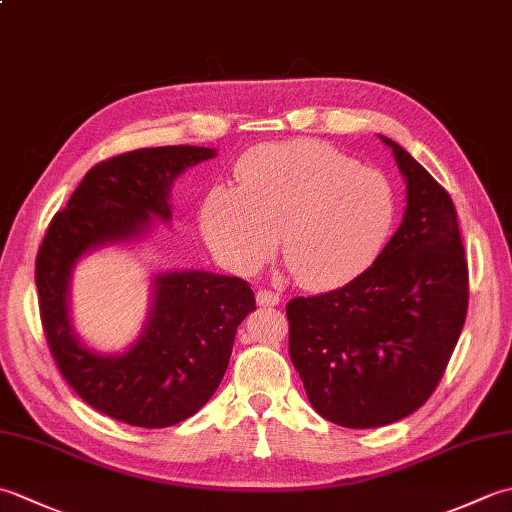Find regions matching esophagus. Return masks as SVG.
<instances>
[{"label": "esophagus", "instance_id": "34e87169", "mask_svg": "<svg viewBox=\"0 0 512 512\" xmlns=\"http://www.w3.org/2000/svg\"><path fill=\"white\" fill-rule=\"evenodd\" d=\"M279 301H281V297L277 295V292H273V290H257V303L259 306H279Z\"/></svg>", "mask_w": 512, "mask_h": 512}]
</instances>
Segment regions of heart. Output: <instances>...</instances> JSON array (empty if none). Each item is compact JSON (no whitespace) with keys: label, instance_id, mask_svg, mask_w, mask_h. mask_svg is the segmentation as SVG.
Returning a JSON list of instances; mask_svg holds the SVG:
<instances>
[{"label":"heart","instance_id":"heart-1","mask_svg":"<svg viewBox=\"0 0 512 512\" xmlns=\"http://www.w3.org/2000/svg\"><path fill=\"white\" fill-rule=\"evenodd\" d=\"M239 187L202 202V233L217 259L253 275L279 246L310 290L350 284L383 255L398 198L383 171L358 167L319 140L262 145L239 160Z\"/></svg>","mask_w":512,"mask_h":512}]
</instances>
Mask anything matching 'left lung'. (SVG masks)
I'll return each instance as SVG.
<instances>
[{"mask_svg": "<svg viewBox=\"0 0 512 512\" xmlns=\"http://www.w3.org/2000/svg\"><path fill=\"white\" fill-rule=\"evenodd\" d=\"M407 206L383 255L358 279L288 303L290 361L314 411L347 429L385 427L429 400L469 308L451 195L391 138Z\"/></svg>", "mask_w": 512, "mask_h": 512, "instance_id": "1", "label": "left lung"}]
</instances>
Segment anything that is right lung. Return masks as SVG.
Listing matches in <instances>:
<instances>
[{
    "label": "right lung",
    "instance_id": "obj_1",
    "mask_svg": "<svg viewBox=\"0 0 512 512\" xmlns=\"http://www.w3.org/2000/svg\"><path fill=\"white\" fill-rule=\"evenodd\" d=\"M215 149H136L92 167L68 209L52 217L35 281L50 352L88 405L132 427H171L200 411L220 387L237 325L255 310L244 279L209 270H169L151 279V306L138 339L121 354L81 341L70 317V281L92 250L143 239L154 220L171 222L169 195L180 173Z\"/></svg>",
    "mask_w": 512,
    "mask_h": 512
}]
</instances>
